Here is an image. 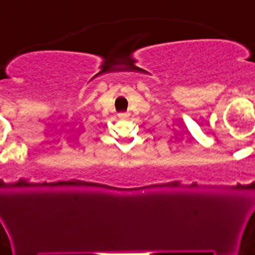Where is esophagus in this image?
Masks as SVG:
<instances>
[{"label": "esophagus", "mask_w": 255, "mask_h": 255, "mask_svg": "<svg viewBox=\"0 0 255 255\" xmlns=\"http://www.w3.org/2000/svg\"><path fill=\"white\" fill-rule=\"evenodd\" d=\"M128 116H130V113H128V112H123V113H119V115H118V117L121 119H127V118H128Z\"/></svg>", "instance_id": "34e87169"}]
</instances>
